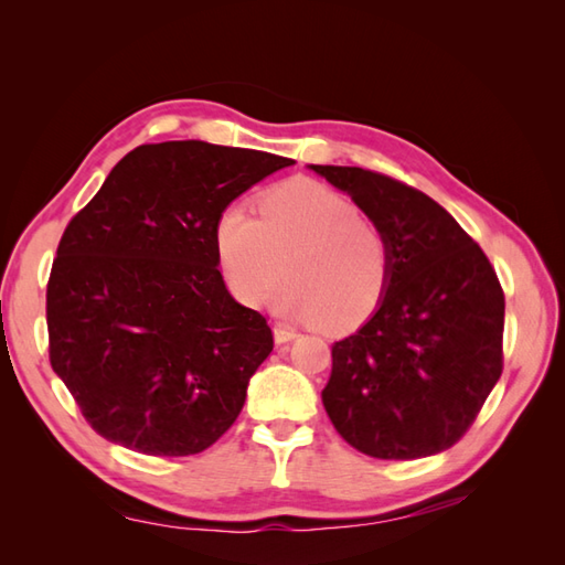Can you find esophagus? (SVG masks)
<instances>
[{"instance_id":"esophagus-1","label":"esophagus","mask_w":565,"mask_h":565,"mask_svg":"<svg viewBox=\"0 0 565 565\" xmlns=\"http://www.w3.org/2000/svg\"><path fill=\"white\" fill-rule=\"evenodd\" d=\"M296 338H298V332L291 326H286V322H276V326H274V340L279 344L291 342Z\"/></svg>"}]
</instances>
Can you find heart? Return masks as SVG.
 Masks as SVG:
<instances>
[{"label": "heart", "instance_id": "b5f03b06", "mask_svg": "<svg viewBox=\"0 0 565 565\" xmlns=\"http://www.w3.org/2000/svg\"><path fill=\"white\" fill-rule=\"evenodd\" d=\"M215 252L233 294L259 306L286 274L276 310L350 330L386 296L391 249L374 223L359 218L344 196L308 177L264 191L259 215L231 203L215 221Z\"/></svg>", "mask_w": 565, "mask_h": 565}]
</instances>
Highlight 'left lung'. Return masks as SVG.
I'll return each mask as SVG.
<instances>
[{"mask_svg":"<svg viewBox=\"0 0 565 565\" xmlns=\"http://www.w3.org/2000/svg\"><path fill=\"white\" fill-rule=\"evenodd\" d=\"M310 170L347 191L391 249L379 310L332 344L328 417L374 459L411 461L454 447L502 374L505 294L493 264L423 191L362 167Z\"/></svg>","mask_w":565,"mask_h":565,"instance_id":"obj_1","label":"left lung"}]
</instances>
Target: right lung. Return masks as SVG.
<instances>
[{
    "mask_svg": "<svg viewBox=\"0 0 565 565\" xmlns=\"http://www.w3.org/2000/svg\"><path fill=\"white\" fill-rule=\"evenodd\" d=\"M289 164L203 140L152 142L67 223L45 291L47 354L97 435L189 456L231 429L274 334L227 294L215 221Z\"/></svg>",
    "mask_w": 565,
    "mask_h": 565,
    "instance_id": "obj_1",
    "label": "right lung"
}]
</instances>
